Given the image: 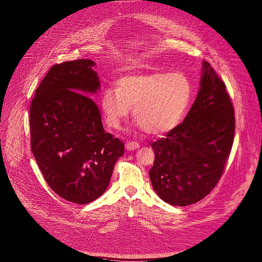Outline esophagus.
I'll return each instance as SVG.
<instances>
[{
    "mask_svg": "<svg viewBox=\"0 0 262 262\" xmlns=\"http://www.w3.org/2000/svg\"><path fill=\"white\" fill-rule=\"evenodd\" d=\"M140 147V145H139V143L137 142H134V141H128L126 144H125V148L128 150V151H132V150H135L137 148Z\"/></svg>",
    "mask_w": 262,
    "mask_h": 262,
    "instance_id": "1",
    "label": "esophagus"
}]
</instances>
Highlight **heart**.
Segmentation results:
<instances>
[{
    "instance_id": "1",
    "label": "heart",
    "mask_w": 262,
    "mask_h": 262,
    "mask_svg": "<svg viewBox=\"0 0 262 262\" xmlns=\"http://www.w3.org/2000/svg\"><path fill=\"white\" fill-rule=\"evenodd\" d=\"M191 97L193 86L182 73L132 75L120 78L117 90H104L100 106L112 128H121L133 108L139 126L147 134L160 135L178 124Z\"/></svg>"
}]
</instances>
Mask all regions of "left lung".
Here are the masks:
<instances>
[{
	"label": "left lung",
	"mask_w": 262,
	"mask_h": 262,
	"mask_svg": "<svg viewBox=\"0 0 262 262\" xmlns=\"http://www.w3.org/2000/svg\"><path fill=\"white\" fill-rule=\"evenodd\" d=\"M235 115L225 84L202 62L196 100L181 124L151 143V185L163 201L185 206L198 202L218 183L231 152Z\"/></svg>",
	"instance_id": "8db88e82"
}]
</instances>
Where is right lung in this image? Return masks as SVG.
I'll use <instances>...</instances> for the list:
<instances>
[{"instance_id": "1", "label": "right lung", "mask_w": 262, "mask_h": 262, "mask_svg": "<svg viewBox=\"0 0 262 262\" xmlns=\"http://www.w3.org/2000/svg\"><path fill=\"white\" fill-rule=\"evenodd\" d=\"M93 60L54 65L30 105V144L40 170L57 195L90 203L106 190L124 144L105 133L92 97L100 91Z\"/></svg>"}]
</instances>
